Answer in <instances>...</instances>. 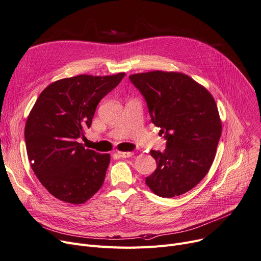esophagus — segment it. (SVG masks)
Listing matches in <instances>:
<instances>
[{
  "label": "esophagus",
  "mask_w": 261,
  "mask_h": 261,
  "mask_svg": "<svg viewBox=\"0 0 261 261\" xmlns=\"http://www.w3.org/2000/svg\"><path fill=\"white\" fill-rule=\"evenodd\" d=\"M117 154L120 158H130V156L133 155V152H130V151H118Z\"/></svg>",
  "instance_id": "34e87169"
}]
</instances>
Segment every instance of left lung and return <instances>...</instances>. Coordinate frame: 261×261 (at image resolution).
<instances>
[{
  "label": "left lung",
  "mask_w": 261,
  "mask_h": 261,
  "mask_svg": "<svg viewBox=\"0 0 261 261\" xmlns=\"http://www.w3.org/2000/svg\"><path fill=\"white\" fill-rule=\"evenodd\" d=\"M129 78L167 140L163 152L150 151L158 167L146 184L163 198L183 195L202 181L216 156L222 123L213 95L180 72L152 71Z\"/></svg>",
  "instance_id": "obj_1"
}]
</instances>
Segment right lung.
<instances>
[{
	"label": "right lung",
	"mask_w": 261,
	"mask_h": 261,
	"mask_svg": "<svg viewBox=\"0 0 261 261\" xmlns=\"http://www.w3.org/2000/svg\"><path fill=\"white\" fill-rule=\"evenodd\" d=\"M125 75L63 78L39 95L25 123L26 151L39 181L56 199L82 204L103 184L111 156L77 140L91 127L98 102Z\"/></svg>",
	"instance_id": "obj_1"
}]
</instances>
